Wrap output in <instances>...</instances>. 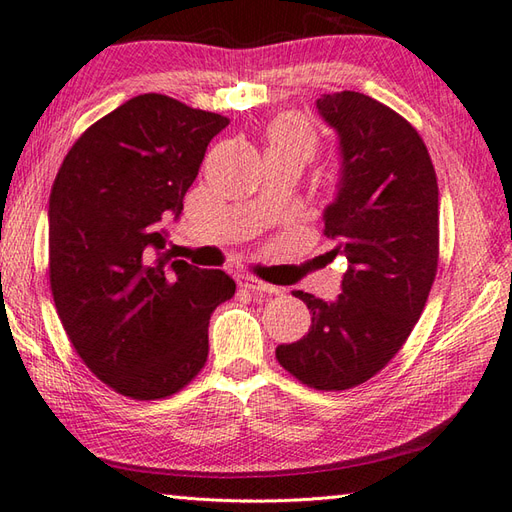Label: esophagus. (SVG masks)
Wrapping results in <instances>:
<instances>
[{"label":"esophagus","instance_id":"1","mask_svg":"<svg viewBox=\"0 0 512 512\" xmlns=\"http://www.w3.org/2000/svg\"><path fill=\"white\" fill-rule=\"evenodd\" d=\"M238 285L249 291H260V294H278V287L267 285L258 278H249V276H238Z\"/></svg>","mask_w":512,"mask_h":512}]
</instances>
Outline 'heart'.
Returning <instances> with one entry per match:
<instances>
[{
	"instance_id": "1",
	"label": "heart",
	"mask_w": 512,
	"mask_h": 512,
	"mask_svg": "<svg viewBox=\"0 0 512 512\" xmlns=\"http://www.w3.org/2000/svg\"><path fill=\"white\" fill-rule=\"evenodd\" d=\"M320 150V134L302 114L287 112L271 121L267 128V152L291 154L307 163Z\"/></svg>"
}]
</instances>
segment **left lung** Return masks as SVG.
<instances>
[{"label":"left lung","instance_id":"obj_1","mask_svg":"<svg viewBox=\"0 0 512 512\" xmlns=\"http://www.w3.org/2000/svg\"><path fill=\"white\" fill-rule=\"evenodd\" d=\"M316 106L342 148L340 192L322 234L349 269L333 302L291 291L311 327L280 344L276 360L311 389L347 391L387 367L429 300L440 260L437 176L420 132L384 103L344 90Z\"/></svg>","mask_w":512,"mask_h":512}]
</instances>
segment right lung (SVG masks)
Segmentation results:
<instances>
[{"mask_svg":"<svg viewBox=\"0 0 512 512\" xmlns=\"http://www.w3.org/2000/svg\"><path fill=\"white\" fill-rule=\"evenodd\" d=\"M227 123L139 95L81 134L52 183V300L83 364L125 398L163 400L187 387L207 362L212 311L236 291L221 269L172 260L161 232Z\"/></svg>","mask_w":512,"mask_h":512,"instance_id":"1","label":"right lung"}]
</instances>
